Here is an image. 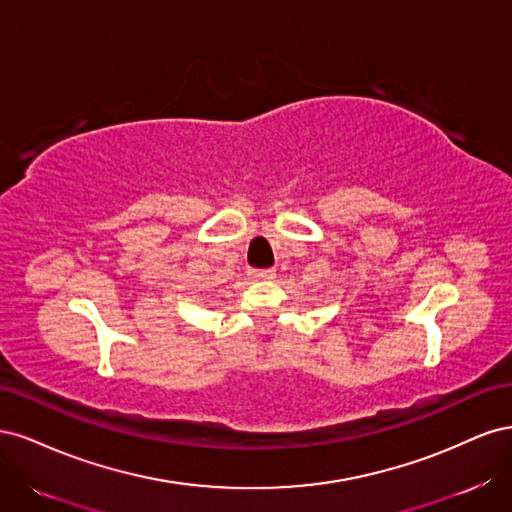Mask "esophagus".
I'll use <instances>...</instances> for the list:
<instances>
[{
    "mask_svg": "<svg viewBox=\"0 0 512 512\" xmlns=\"http://www.w3.org/2000/svg\"><path fill=\"white\" fill-rule=\"evenodd\" d=\"M254 277H258V280H271V277H275V271L273 269H252L250 271Z\"/></svg>",
    "mask_w": 512,
    "mask_h": 512,
    "instance_id": "esophagus-1",
    "label": "esophagus"
}]
</instances>
